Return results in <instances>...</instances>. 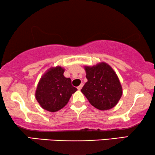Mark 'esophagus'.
<instances>
[{
	"mask_svg": "<svg viewBox=\"0 0 155 155\" xmlns=\"http://www.w3.org/2000/svg\"><path fill=\"white\" fill-rule=\"evenodd\" d=\"M83 83H81V85L78 87V89L79 90V91H81V90L82 89V87H83Z\"/></svg>",
	"mask_w": 155,
	"mask_h": 155,
	"instance_id": "34e87169",
	"label": "esophagus"
}]
</instances>
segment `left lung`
Instances as JSON below:
<instances>
[{"label": "left lung", "instance_id": "obj_1", "mask_svg": "<svg viewBox=\"0 0 155 155\" xmlns=\"http://www.w3.org/2000/svg\"><path fill=\"white\" fill-rule=\"evenodd\" d=\"M87 82L81 92L90 104L101 110L114 108L122 95V87L117 74L107 63L85 66Z\"/></svg>", "mask_w": 155, "mask_h": 155}]
</instances>
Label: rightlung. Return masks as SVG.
<instances>
[{"label":"right lung","mask_w":155,"mask_h":155,"mask_svg":"<svg viewBox=\"0 0 155 155\" xmlns=\"http://www.w3.org/2000/svg\"><path fill=\"white\" fill-rule=\"evenodd\" d=\"M64 69L57 66L49 68L37 85L35 97L45 110L56 112L68 104L77 88L72 85L70 78L64 76Z\"/></svg>","instance_id":"obj_1"}]
</instances>
